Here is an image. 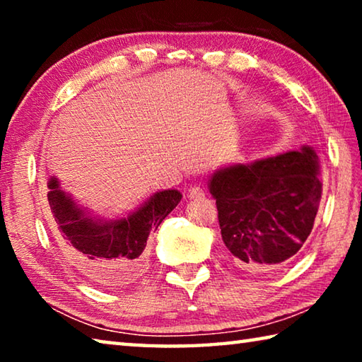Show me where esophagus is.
Here are the masks:
<instances>
[{"label": "esophagus", "instance_id": "34e87169", "mask_svg": "<svg viewBox=\"0 0 362 362\" xmlns=\"http://www.w3.org/2000/svg\"><path fill=\"white\" fill-rule=\"evenodd\" d=\"M204 189L199 187H192L188 189V198L189 199H203L204 198Z\"/></svg>", "mask_w": 362, "mask_h": 362}]
</instances>
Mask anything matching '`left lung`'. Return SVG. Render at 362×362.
<instances>
[{
  "label": "left lung",
  "instance_id": "left-lung-1",
  "mask_svg": "<svg viewBox=\"0 0 362 362\" xmlns=\"http://www.w3.org/2000/svg\"><path fill=\"white\" fill-rule=\"evenodd\" d=\"M316 151H298L231 164L209 179L230 260L262 273L286 265L313 230L322 183Z\"/></svg>",
  "mask_w": 362,
  "mask_h": 362
}]
</instances>
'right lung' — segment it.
Segmentation results:
<instances>
[{"mask_svg":"<svg viewBox=\"0 0 362 362\" xmlns=\"http://www.w3.org/2000/svg\"><path fill=\"white\" fill-rule=\"evenodd\" d=\"M47 188L65 257L86 278L108 289H122L144 273L150 231L156 230L182 199L179 189H163L127 216L107 220L79 206L60 188L57 177L49 179Z\"/></svg>","mask_w":362,"mask_h":362,"instance_id":"1","label":"right lung"}]
</instances>
